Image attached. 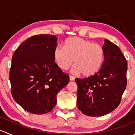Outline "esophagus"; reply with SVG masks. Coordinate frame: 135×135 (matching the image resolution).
<instances>
[{"label":"esophagus","instance_id":"1","mask_svg":"<svg viewBox=\"0 0 135 135\" xmlns=\"http://www.w3.org/2000/svg\"><path fill=\"white\" fill-rule=\"evenodd\" d=\"M74 79H75V78H74V76H70V81H74Z\"/></svg>","mask_w":135,"mask_h":135}]
</instances>
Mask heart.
<instances>
[{
  "mask_svg": "<svg viewBox=\"0 0 135 135\" xmlns=\"http://www.w3.org/2000/svg\"><path fill=\"white\" fill-rule=\"evenodd\" d=\"M54 59L62 70L69 69L74 62V72L91 77L99 73L104 63V50L100 44L79 37H72L64 42L63 47L57 46Z\"/></svg>",
  "mask_w": 135,
  "mask_h": 135,
  "instance_id": "1",
  "label": "heart"
}]
</instances>
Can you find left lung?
I'll return each mask as SVG.
<instances>
[{"label":"left lung","instance_id":"1","mask_svg":"<svg viewBox=\"0 0 135 135\" xmlns=\"http://www.w3.org/2000/svg\"><path fill=\"white\" fill-rule=\"evenodd\" d=\"M104 63L97 74L76 78L77 107L89 116H102L115 110L127 86V61L115 44L105 39Z\"/></svg>","mask_w":135,"mask_h":135}]
</instances>
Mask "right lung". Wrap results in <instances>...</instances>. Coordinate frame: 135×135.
Instances as JSON below:
<instances>
[{"mask_svg": "<svg viewBox=\"0 0 135 135\" xmlns=\"http://www.w3.org/2000/svg\"><path fill=\"white\" fill-rule=\"evenodd\" d=\"M55 35L29 38L15 51L9 70L12 95L24 110L35 114L51 111L57 95L69 82V76L55 62Z\"/></svg>", "mask_w": 135, "mask_h": 135, "instance_id": "right-lung-1", "label": "right lung"}]
</instances>
